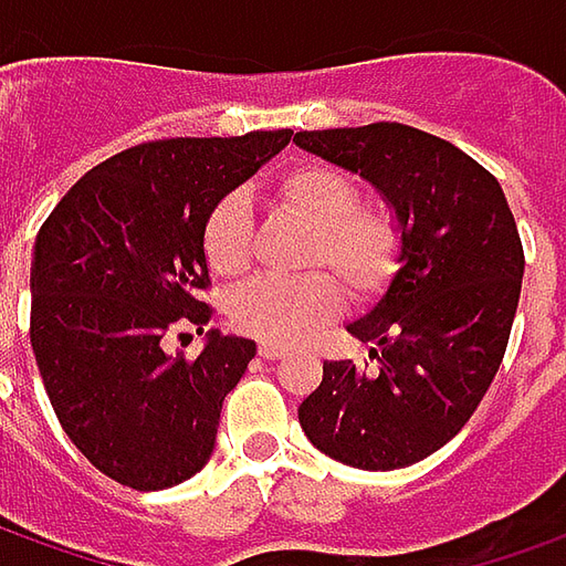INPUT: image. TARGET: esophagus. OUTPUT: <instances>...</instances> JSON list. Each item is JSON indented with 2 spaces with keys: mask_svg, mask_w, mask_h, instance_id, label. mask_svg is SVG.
<instances>
[{
  "mask_svg": "<svg viewBox=\"0 0 566 566\" xmlns=\"http://www.w3.org/2000/svg\"><path fill=\"white\" fill-rule=\"evenodd\" d=\"M260 356L263 359H282V356H287V347H282V344H260Z\"/></svg>",
  "mask_w": 566,
  "mask_h": 566,
  "instance_id": "34e87169",
  "label": "esophagus"
}]
</instances>
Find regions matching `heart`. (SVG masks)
<instances>
[{
	"mask_svg": "<svg viewBox=\"0 0 566 566\" xmlns=\"http://www.w3.org/2000/svg\"><path fill=\"white\" fill-rule=\"evenodd\" d=\"M279 198L315 226L306 253L310 266L332 269L359 297H371L390 282L399 260L396 222L380 210L356 207L359 188L349 176L328 164H297L279 179ZM251 232L253 213L244 195H226L213 203L203 219L201 248L217 275L234 279L248 269ZM333 276L331 272H306L297 279L260 275L229 303L232 325L266 344H297L340 310L344 291Z\"/></svg>",
	"mask_w": 566,
	"mask_h": 566,
	"instance_id": "obj_1",
	"label": "heart"
}]
</instances>
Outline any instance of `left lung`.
I'll return each mask as SVG.
<instances>
[{
  "label": "left lung",
  "instance_id": "left-lung-1",
  "mask_svg": "<svg viewBox=\"0 0 566 566\" xmlns=\"http://www.w3.org/2000/svg\"><path fill=\"white\" fill-rule=\"evenodd\" d=\"M294 142L365 179L399 232L396 275L347 325L375 368L322 365L300 428L334 461L409 468L443 449L493 384L521 300V234L493 172L452 142L402 123L313 129Z\"/></svg>",
  "mask_w": 566,
  "mask_h": 566
}]
</instances>
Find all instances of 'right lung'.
<instances>
[{"label": "right lung", "mask_w": 566, "mask_h": 566, "mask_svg": "<svg viewBox=\"0 0 566 566\" xmlns=\"http://www.w3.org/2000/svg\"><path fill=\"white\" fill-rule=\"evenodd\" d=\"M291 136L136 145L92 167L42 222L30 263V347L64 433L123 486H176L217 449L222 399L256 344L210 328L202 353L186 360L166 337L188 324L207 331L203 219Z\"/></svg>", "instance_id": "add662e5"}]
</instances>
